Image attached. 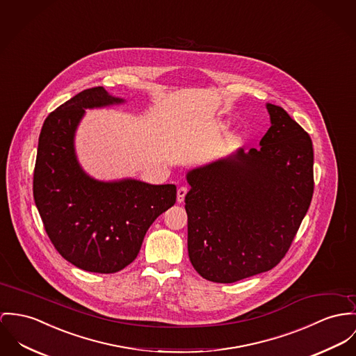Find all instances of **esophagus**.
I'll return each instance as SVG.
<instances>
[{
	"label": "esophagus",
	"mask_w": 356,
	"mask_h": 356,
	"mask_svg": "<svg viewBox=\"0 0 356 356\" xmlns=\"http://www.w3.org/2000/svg\"><path fill=\"white\" fill-rule=\"evenodd\" d=\"M187 192H188L187 187H180L177 190V203H183L184 202V197H186Z\"/></svg>",
	"instance_id": "esophagus-1"
}]
</instances>
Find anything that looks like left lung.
<instances>
[{"label":"left lung","mask_w":356,"mask_h":356,"mask_svg":"<svg viewBox=\"0 0 356 356\" xmlns=\"http://www.w3.org/2000/svg\"><path fill=\"white\" fill-rule=\"evenodd\" d=\"M260 147L193 168L186 177L188 256L202 277L234 283L284 257L312 202L313 143L279 106Z\"/></svg>","instance_id":"1"}]
</instances>
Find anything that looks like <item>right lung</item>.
<instances>
[{"instance_id": "right-lung-1", "label": "right lung", "mask_w": 356, "mask_h": 356, "mask_svg": "<svg viewBox=\"0 0 356 356\" xmlns=\"http://www.w3.org/2000/svg\"><path fill=\"white\" fill-rule=\"evenodd\" d=\"M103 86L85 89L44 120L33 170V199L59 254L89 273L113 274L136 260L150 225L176 202V186L136 179L102 181L77 160L85 110L122 104Z\"/></svg>"}]
</instances>
